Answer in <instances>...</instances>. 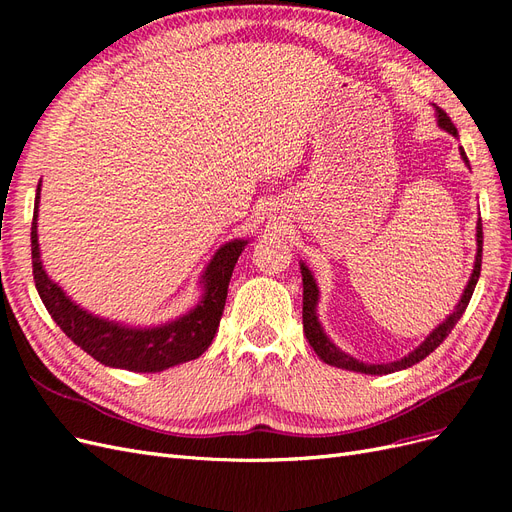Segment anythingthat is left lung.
Wrapping results in <instances>:
<instances>
[{
    "instance_id": "left-lung-1",
    "label": "left lung",
    "mask_w": 512,
    "mask_h": 512,
    "mask_svg": "<svg viewBox=\"0 0 512 512\" xmlns=\"http://www.w3.org/2000/svg\"><path fill=\"white\" fill-rule=\"evenodd\" d=\"M436 119H438V126L444 132L453 134V136H459L457 128L453 126V121L448 119V115L438 106H436ZM459 153H461L463 162L468 164V156H466V151H463V147L459 149ZM480 260H483V224H480V220H478V226H476V260H474V269H472V275H470V280H468V286L463 288L461 299H459V303L453 309V314H448L446 320H442V324H438V327L425 337V342L418 346V348H414L410 354H406L404 359L393 361V363H380V365H369V363H363V361H356L354 356H350L344 350H339L331 342L329 335L324 333L322 324L318 320V299H320L318 284L314 280L312 271L305 267V262H299L301 275H303V333L307 337L309 346L314 348V352L320 356V359L327 363V365H333V367H339V369L361 371V374H371V376H384V374H393V371H401V369H406V367H412L414 363L423 361L427 354H431L433 350H436L444 342L446 335L453 331L457 320L463 316V312H466V307H468V303L472 299V292H474L476 282H478V277H480Z\"/></svg>"
}]
</instances>
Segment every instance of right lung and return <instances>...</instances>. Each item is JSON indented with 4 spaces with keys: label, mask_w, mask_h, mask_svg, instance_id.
<instances>
[{
    "label": "right lung",
    "mask_w": 512,
    "mask_h": 512,
    "mask_svg": "<svg viewBox=\"0 0 512 512\" xmlns=\"http://www.w3.org/2000/svg\"><path fill=\"white\" fill-rule=\"evenodd\" d=\"M40 185L42 183H38L36 190L32 222L34 282L44 307L49 309L57 327L76 346H81L106 367L138 371V374H156V371L198 359L211 346L215 331L220 327L232 269H235L250 239H232L213 254L203 275H200L203 294H200L198 303L190 312L164 324H153V327H130V324H121L87 312L46 275L38 245Z\"/></svg>",
    "instance_id": "1"
}]
</instances>
